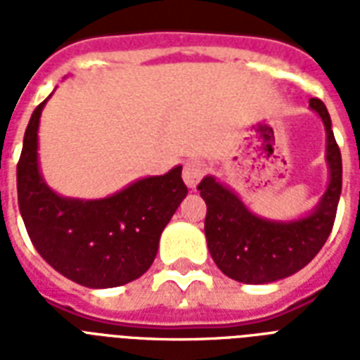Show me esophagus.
Listing matches in <instances>:
<instances>
[{"mask_svg": "<svg viewBox=\"0 0 360 360\" xmlns=\"http://www.w3.org/2000/svg\"><path fill=\"white\" fill-rule=\"evenodd\" d=\"M207 168L202 160H188L185 164V169H183V179H185L186 186L188 188H196V185L200 183L203 175H205Z\"/></svg>", "mask_w": 360, "mask_h": 360, "instance_id": "1", "label": "esophagus"}]
</instances>
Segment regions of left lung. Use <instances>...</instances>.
Listing matches in <instances>:
<instances>
[{
	"mask_svg": "<svg viewBox=\"0 0 360 360\" xmlns=\"http://www.w3.org/2000/svg\"><path fill=\"white\" fill-rule=\"evenodd\" d=\"M327 130V162L330 181L318 209L295 222H271L252 214L245 203L213 177L198 185L207 205L205 237L217 267L245 284H267L301 271L329 239L342 192V155L330 115L319 98H310Z\"/></svg>",
	"mask_w": 360,
	"mask_h": 360,
	"instance_id": "1",
	"label": "left lung"
}]
</instances>
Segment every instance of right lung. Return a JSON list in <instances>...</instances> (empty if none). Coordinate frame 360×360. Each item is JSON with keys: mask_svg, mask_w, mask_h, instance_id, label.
I'll return each instance as SVG.
<instances>
[{"mask_svg": "<svg viewBox=\"0 0 360 360\" xmlns=\"http://www.w3.org/2000/svg\"><path fill=\"white\" fill-rule=\"evenodd\" d=\"M46 101L31 114L16 166L18 207L27 236L42 259L76 284H129L151 267L160 233L188 194L183 168L136 181L104 200L58 196L42 181L37 164V130Z\"/></svg>", "mask_w": 360, "mask_h": 360, "instance_id": "obj_1", "label": "right lung"}]
</instances>
